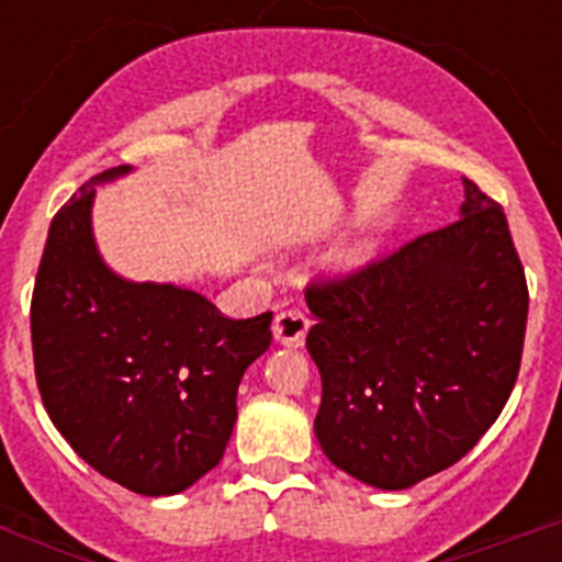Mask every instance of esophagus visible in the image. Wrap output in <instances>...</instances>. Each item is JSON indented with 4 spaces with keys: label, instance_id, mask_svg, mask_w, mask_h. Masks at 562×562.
Wrapping results in <instances>:
<instances>
[{
    "label": "esophagus",
    "instance_id": "obj_1",
    "mask_svg": "<svg viewBox=\"0 0 562 562\" xmlns=\"http://www.w3.org/2000/svg\"><path fill=\"white\" fill-rule=\"evenodd\" d=\"M306 331H310V317L301 310L278 312L276 321H272V335H276V340L284 342V346H292V349L304 346Z\"/></svg>",
    "mask_w": 562,
    "mask_h": 562
}]
</instances>
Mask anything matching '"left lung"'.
Returning a JSON list of instances; mask_svg holds the SVG:
<instances>
[{"label": "left lung", "mask_w": 562, "mask_h": 562, "mask_svg": "<svg viewBox=\"0 0 562 562\" xmlns=\"http://www.w3.org/2000/svg\"><path fill=\"white\" fill-rule=\"evenodd\" d=\"M461 182L453 225L306 286V349L324 382L315 436L331 464L380 490L470 453L518 380L524 265L504 207Z\"/></svg>", "instance_id": "1"}]
</instances>
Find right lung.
Masks as SVG:
<instances>
[{
    "label": "right lung",
    "mask_w": 562,
    "mask_h": 562,
    "mask_svg": "<svg viewBox=\"0 0 562 562\" xmlns=\"http://www.w3.org/2000/svg\"><path fill=\"white\" fill-rule=\"evenodd\" d=\"M98 173L53 216L30 331L49 419L98 473L140 495H177L220 464L247 366L270 349L272 312L233 321L205 295L134 284L92 236Z\"/></svg>",
    "instance_id": "1"
}]
</instances>
